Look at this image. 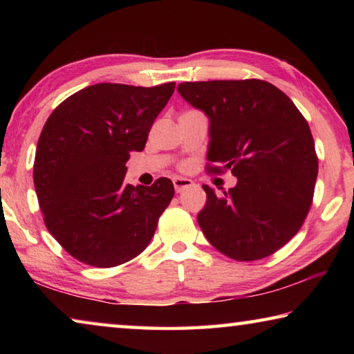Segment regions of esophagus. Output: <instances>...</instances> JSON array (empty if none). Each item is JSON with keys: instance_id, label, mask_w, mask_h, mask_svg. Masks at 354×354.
<instances>
[{"instance_id": "1", "label": "esophagus", "mask_w": 354, "mask_h": 354, "mask_svg": "<svg viewBox=\"0 0 354 354\" xmlns=\"http://www.w3.org/2000/svg\"><path fill=\"white\" fill-rule=\"evenodd\" d=\"M173 185H175V190L179 194V192H183L185 189L192 187V185H194V183H192V179H189V178L176 176V178H173Z\"/></svg>"}]
</instances>
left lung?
Instances as JSON below:
<instances>
[{"mask_svg":"<svg viewBox=\"0 0 354 354\" xmlns=\"http://www.w3.org/2000/svg\"><path fill=\"white\" fill-rule=\"evenodd\" d=\"M178 92L209 118L207 160L237 184L209 185L198 225L236 261L270 256L297 234L313 205L319 159L309 124L273 84L261 80L181 82Z\"/></svg>","mask_w":354,"mask_h":354,"instance_id":"left-lung-1","label":"left lung"}]
</instances>
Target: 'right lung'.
Here are the masks:
<instances>
[{
	"label": "right lung",
	"mask_w": 354,
	"mask_h": 354,
	"mask_svg": "<svg viewBox=\"0 0 354 354\" xmlns=\"http://www.w3.org/2000/svg\"><path fill=\"white\" fill-rule=\"evenodd\" d=\"M175 82L156 87L101 82L48 117L37 142L34 187L51 236L77 261L120 266L148 247L175 187L124 183L129 153L145 148Z\"/></svg>",
	"instance_id": "add662e5"
}]
</instances>
